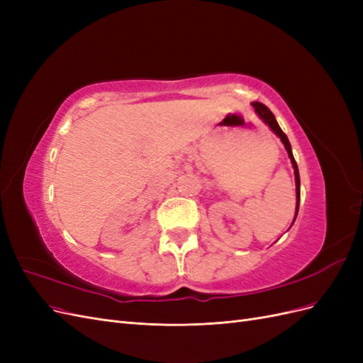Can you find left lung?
Returning <instances> with one entry per match:
<instances>
[{"mask_svg": "<svg viewBox=\"0 0 363 363\" xmlns=\"http://www.w3.org/2000/svg\"><path fill=\"white\" fill-rule=\"evenodd\" d=\"M252 107H255V111H256V113L265 121V123L271 127V130L274 131V133H276L280 139H281V142H283V145H284V148H286V151H288V156H289V159H291V162H292V167H294V172H295V186H296V213H298V207H300V174H298V167H296V162H295V159H294V155H292V150H291V144H289V139H288V136L283 133V130L280 128V125L277 124V121H276V116L272 115V112L269 111V108L265 106V104H262V103H252ZM296 213H295V218H296ZM295 221V219H294Z\"/></svg>", "mask_w": 363, "mask_h": 363, "instance_id": "1", "label": "left lung"}]
</instances>
